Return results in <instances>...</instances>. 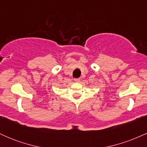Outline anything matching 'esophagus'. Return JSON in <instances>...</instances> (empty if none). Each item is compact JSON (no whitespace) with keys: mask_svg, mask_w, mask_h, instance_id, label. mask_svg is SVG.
I'll return each instance as SVG.
<instances>
[{"mask_svg":"<svg viewBox=\"0 0 147 147\" xmlns=\"http://www.w3.org/2000/svg\"><path fill=\"white\" fill-rule=\"evenodd\" d=\"M75 82H76V83H79V82H80V79H79V78L75 79Z\"/></svg>","mask_w":147,"mask_h":147,"instance_id":"obj_1","label":"esophagus"}]
</instances>
